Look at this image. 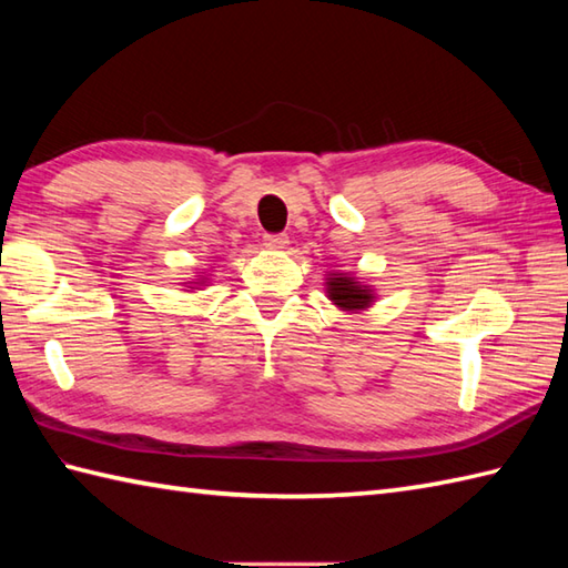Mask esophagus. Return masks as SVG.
Listing matches in <instances>:
<instances>
[{
    "label": "esophagus",
    "mask_w": 568,
    "mask_h": 568,
    "mask_svg": "<svg viewBox=\"0 0 568 568\" xmlns=\"http://www.w3.org/2000/svg\"><path fill=\"white\" fill-rule=\"evenodd\" d=\"M263 244L268 248H285L287 244H291V239H287V234H265Z\"/></svg>",
    "instance_id": "1"
}]
</instances>
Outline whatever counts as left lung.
Masks as SVG:
<instances>
[{
    "mask_svg": "<svg viewBox=\"0 0 568 568\" xmlns=\"http://www.w3.org/2000/svg\"><path fill=\"white\" fill-rule=\"evenodd\" d=\"M329 297L334 300L336 305L344 307V310H364L371 303V293L366 287L356 285L352 277H329Z\"/></svg>",
    "mask_w": 568,
    "mask_h": 568,
    "instance_id": "8db88e82",
    "label": "left lung"
}]
</instances>
